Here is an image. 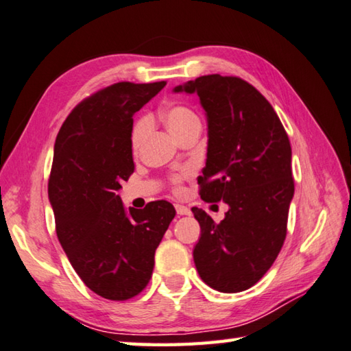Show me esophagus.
I'll list each match as a JSON object with an SVG mask.
<instances>
[{
    "label": "esophagus",
    "mask_w": 351,
    "mask_h": 351,
    "mask_svg": "<svg viewBox=\"0 0 351 351\" xmlns=\"http://www.w3.org/2000/svg\"><path fill=\"white\" fill-rule=\"evenodd\" d=\"M175 208H176V213L178 215H181V216H184V215H190L192 212H190V208L189 207H186V206H181V204H176L175 206Z\"/></svg>",
    "instance_id": "esophagus-1"
}]
</instances>
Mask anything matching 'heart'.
Segmentation results:
<instances>
[{
    "label": "heart",
    "instance_id": "obj_1",
    "mask_svg": "<svg viewBox=\"0 0 351 351\" xmlns=\"http://www.w3.org/2000/svg\"><path fill=\"white\" fill-rule=\"evenodd\" d=\"M164 123L167 125V129L170 130L171 135H173L176 139L180 138L184 132L189 130L190 127L199 123V118L196 117V113L192 112L187 107L184 106H173L165 109L162 113ZM150 127V119L147 117H143L136 121V124L133 125L132 130V149L135 154H138L139 149H141L143 141L145 135H147ZM181 176H175L173 182L180 184Z\"/></svg>",
    "mask_w": 351,
    "mask_h": 351
}]
</instances>
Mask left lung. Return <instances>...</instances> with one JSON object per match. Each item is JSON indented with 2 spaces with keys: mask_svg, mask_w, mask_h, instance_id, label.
Returning <instances> with one entry per match:
<instances>
[{
  "mask_svg": "<svg viewBox=\"0 0 351 351\" xmlns=\"http://www.w3.org/2000/svg\"><path fill=\"white\" fill-rule=\"evenodd\" d=\"M196 93L207 118L201 197L228 206L219 224L193 207L201 238L193 248L204 282L221 293L250 289L281 252L295 193L289 136L269 101L237 76L207 75L176 86Z\"/></svg>",
  "mask_w": 351,
  "mask_h": 351,
  "instance_id": "1",
  "label": "left lung"
}]
</instances>
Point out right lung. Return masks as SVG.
<instances>
[{
  "mask_svg": "<svg viewBox=\"0 0 351 351\" xmlns=\"http://www.w3.org/2000/svg\"><path fill=\"white\" fill-rule=\"evenodd\" d=\"M164 86L117 82L103 88L70 112L55 141L49 201L56 237L82 282L110 301L145 289L176 215L167 201L127 210L117 195L135 170L133 114Z\"/></svg>",
  "mask_w": 351,
  "mask_h": 351,
  "instance_id": "1",
  "label": "right lung"
}]
</instances>
